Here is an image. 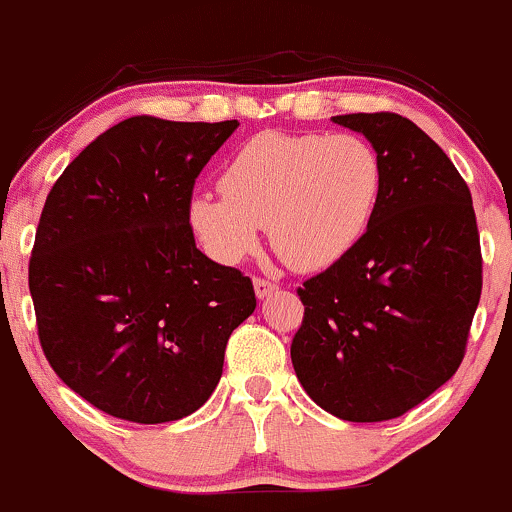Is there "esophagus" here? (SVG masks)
<instances>
[{"instance_id": "34e87169", "label": "esophagus", "mask_w": 512, "mask_h": 512, "mask_svg": "<svg viewBox=\"0 0 512 512\" xmlns=\"http://www.w3.org/2000/svg\"><path fill=\"white\" fill-rule=\"evenodd\" d=\"M277 291V284L269 282V279H255V294L257 299H267L269 294H274Z\"/></svg>"}]
</instances>
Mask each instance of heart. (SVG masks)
<instances>
[{"mask_svg": "<svg viewBox=\"0 0 512 512\" xmlns=\"http://www.w3.org/2000/svg\"><path fill=\"white\" fill-rule=\"evenodd\" d=\"M221 187L189 204V223L211 257L245 260L267 226L286 265L311 272L338 262L367 233L384 167L374 145L352 133L267 131L230 157Z\"/></svg>", "mask_w": 512, "mask_h": 512, "instance_id": "1", "label": "heart"}]
</instances>
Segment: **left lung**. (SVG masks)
Segmentation results:
<instances>
[{
	"label": "left lung",
	"mask_w": 512,
	"mask_h": 512,
	"mask_svg": "<svg viewBox=\"0 0 512 512\" xmlns=\"http://www.w3.org/2000/svg\"><path fill=\"white\" fill-rule=\"evenodd\" d=\"M333 121L374 145L384 187L362 240L299 286L291 362L323 411L381 423L462 364L481 299L479 228L462 174L413 121L389 111Z\"/></svg>",
	"instance_id": "8db88e82"
}]
</instances>
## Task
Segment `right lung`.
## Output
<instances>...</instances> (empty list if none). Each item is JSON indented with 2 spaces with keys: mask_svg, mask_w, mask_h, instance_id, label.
Listing matches in <instances>:
<instances>
[{
  "mask_svg": "<svg viewBox=\"0 0 512 512\" xmlns=\"http://www.w3.org/2000/svg\"><path fill=\"white\" fill-rule=\"evenodd\" d=\"M235 128L133 116L50 189L28 262L38 340L53 372L114 418L199 411L255 311L250 277L209 260L189 226L196 177Z\"/></svg>",
  "mask_w": 512,
  "mask_h": 512,
  "instance_id": "obj_1",
  "label": "right lung"
}]
</instances>
